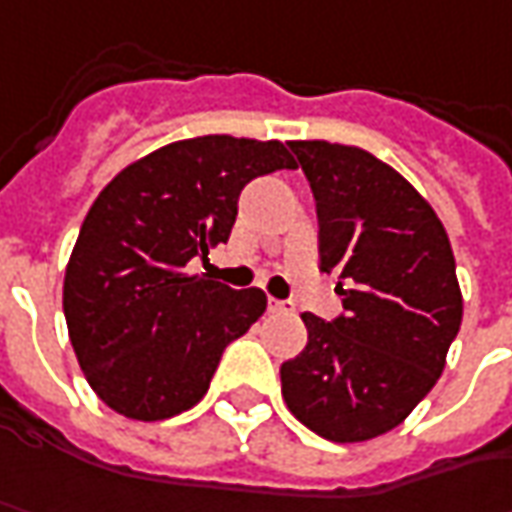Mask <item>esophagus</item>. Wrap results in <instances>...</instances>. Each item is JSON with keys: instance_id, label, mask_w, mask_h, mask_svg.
Returning a JSON list of instances; mask_svg holds the SVG:
<instances>
[{"instance_id": "1", "label": "esophagus", "mask_w": 512, "mask_h": 512, "mask_svg": "<svg viewBox=\"0 0 512 512\" xmlns=\"http://www.w3.org/2000/svg\"><path fill=\"white\" fill-rule=\"evenodd\" d=\"M269 311H274V314H286V311H294V306H291V303H286V300L269 297Z\"/></svg>"}]
</instances>
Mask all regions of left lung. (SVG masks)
<instances>
[{
	"mask_svg": "<svg viewBox=\"0 0 512 512\" xmlns=\"http://www.w3.org/2000/svg\"><path fill=\"white\" fill-rule=\"evenodd\" d=\"M320 221V269L345 280L343 317L300 314L306 348L280 365L283 399L331 442H368L402 425L462 326V289L433 206L371 152L291 141Z\"/></svg>",
	"mask_w": 512,
	"mask_h": 512,
	"instance_id": "8db88e82",
	"label": "left lung"
}]
</instances>
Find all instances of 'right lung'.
I'll list each match as a JSON object with an SVG mask.
<instances>
[{
	"label": "right lung",
	"mask_w": 512,
	"mask_h": 512,
	"mask_svg": "<svg viewBox=\"0 0 512 512\" xmlns=\"http://www.w3.org/2000/svg\"><path fill=\"white\" fill-rule=\"evenodd\" d=\"M294 167L283 141L198 135L138 158L98 192L64 269L62 306L107 408L158 422L201 402L266 294L232 291L186 263L229 240L243 186Z\"/></svg>",
	"instance_id": "right-lung-1"
}]
</instances>
